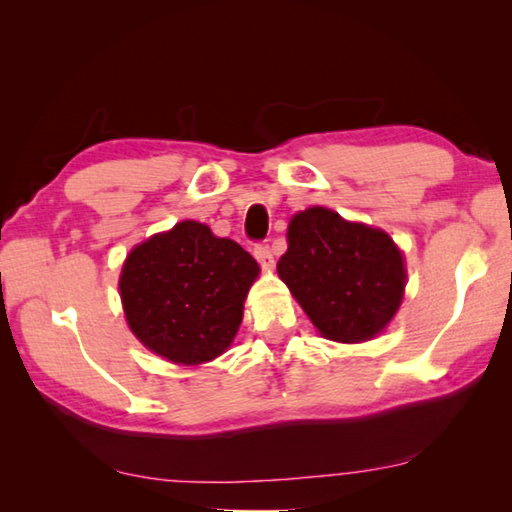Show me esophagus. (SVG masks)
I'll return each instance as SVG.
<instances>
[{
	"label": "esophagus",
	"mask_w": 512,
	"mask_h": 512,
	"mask_svg": "<svg viewBox=\"0 0 512 512\" xmlns=\"http://www.w3.org/2000/svg\"><path fill=\"white\" fill-rule=\"evenodd\" d=\"M255 257H257V262L262 264L264 268H270V266L275 264L273 250H270L268 244H257V246H255Z\"/></svg>",
	"instance_id": "1"
}]
</instances>
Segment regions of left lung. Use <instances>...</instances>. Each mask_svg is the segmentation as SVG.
Returning <instances> with one entry per match:
<instances>
[{
  "instance_id": "8db88e82",
  "label": "left lung",
  "mask_w": 512,
  "mask_h": 512,
  "mask_svg": "<svg viewBox=\"0 0 512 512\" xmlns=\"http://www.w3.org/2000/svg\"><path fill=\"white\" fill-rule=\"evenodd\" d=\"M277 273L323 336L358 343L394 317L405 290V264L389 235L312 206L290 220Z\"/></svg>"
}]
</instances>
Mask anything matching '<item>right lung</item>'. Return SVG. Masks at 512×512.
<instances>
[{
    "label": "right lung",
    "instance_id": "obj_1",
    "mask_svg": "<svg viewBox=\"0 0 512 512\" xmlns=\"http://www.w3.org/2000/svg\"><path fill=\"white\" fill-rule=\"evenodd\" d=\"M257 273L237 242L187 220L136 246L118 288L129 328L151 352L200 365L231 345Z\"/></svg>",
    "mask_w": 512,
    "mask_h": 512
}]
</instances>
